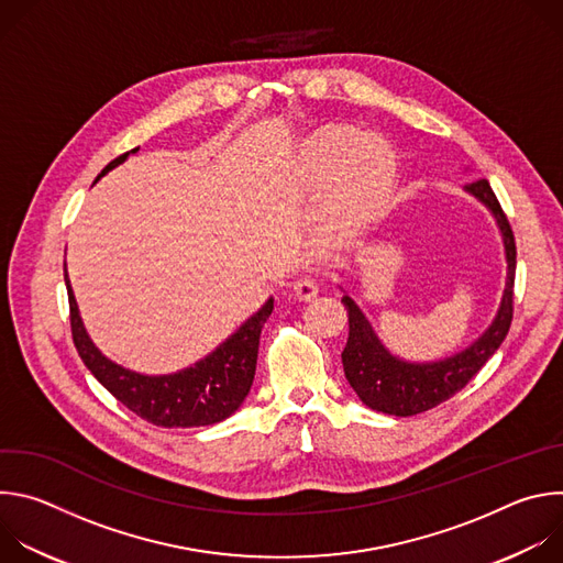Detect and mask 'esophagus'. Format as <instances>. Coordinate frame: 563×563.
Returning a JSON list of instances; mask_svg holds the SVG:
<instances>
[{
  "mask_svg": "<svg viewBox=\"0 0 563 563\" xmlns=\"http://www.w3.org/2000/svg\"><path fill=\"white\" fill-rule=\"evenodd\" d=\"M291 291L298 300H311L316 294H318V283L309 276L305 278H298L294 285H291Z\"/></svg>",
  "mask_w": 563,
  "mask_h": 563,
  "instance_id": "34e87169",
  "label": "esophagus"
}]
</instances>
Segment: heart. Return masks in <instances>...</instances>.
I'll list each match as a JSON object with an SVG mask.
<instances>
[{
    "instance_id": "heart-1",
    "label": "heart",
    "mask_w": 563,
    "mask_h": 563,
    "mask_svg": "<svg viewBox=\"0 0 563 563\" xmlns=\"http://www.w3.org/2000/svg\"><path fill=\"white\" fill-rule=\"evenodd\" d=\"M298 172L313 180H332L325 200V231L341 235L367 224L391 198L398 159L380 135H363L354 126H328L305 140Z\"/></svg>"
}]
</instances>
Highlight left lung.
Masks as SVG:
<instances>
[{
    "instance_id": "obj_1",
    "label": "left lung",
    "mask_w": 563,
    "mask_h": 563,
    "mask_svg": "<svg viewBox=\"0 0 563 563\" xmlns=\"http://www.w3.org/2000/svg\"><path fill=\"white\" fill-rule=\"evenodd\" d=\"M465 191L474 196L481 205L488 207L504 238L508 276L495 320L465 350L441 361L417 363L391 354L374 332L361 307L345 294L343 305L350 318V336L341 354L345 378L363 404L376 412L394 417H415L437 408L472 380V376L499 350L510 330L517 267L515 235L488 180H474L465 185Z\"/></svg>"
}]
</instances>
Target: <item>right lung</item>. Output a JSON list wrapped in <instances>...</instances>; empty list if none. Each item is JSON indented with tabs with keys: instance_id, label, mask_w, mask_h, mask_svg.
<instances>
[{
	"instance_id": "right-lung-1",
	"label": "right lung",
	"mask_w": 563,
	"mask_h": 563,
	"mask_svg": "<svg viewBox=\"0 0 563 563\" xmlns=\"http://www.w3.org/2000/svg\"><path fill=\"white\" fill-rule=\"evenodd\" d=\"M137 148L140 146L111 159L98 180L122 165L129 153H135ZM64 283L68 289L73 343L79 358L120 404L140 419L163 428H200L224 421L243 406L254 383L261 332L272 316L274 298H267L256 313H252L243 325L205 358L174 374L148 376L113 363L96 347L87 334L82 316H79L66 267Z\"/></svg>"
}]
</instances>
